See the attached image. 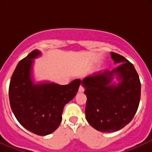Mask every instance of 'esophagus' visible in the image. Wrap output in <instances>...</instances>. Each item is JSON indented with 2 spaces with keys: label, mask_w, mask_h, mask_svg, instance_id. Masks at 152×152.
<instances>
[{
  "label": "esophagus",
  "mask_w": 152,
  "mask_h": 152,
  "mask_svg": "<svg viewBox=\"0 0 152 152\" xmlns=\"http://www.w3.org/2000/svg\"><path fill=\"white\" fill-rule=\"evenodd\" d=\"M84 91H85V89H84V87L82 85H80V87L79 88V93H83Z\"/></svg>",
  "instance_id": "obj_1"
}]
</instances>
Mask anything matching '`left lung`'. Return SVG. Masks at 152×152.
<instances>
[{"label": "left lung", "instance_id": "left-lung-1", "mask_svg": "<svg viewBox=\"0 0 152 152\" xmlns=\"http://www.w3.org/2000/svg\"><path fill=\"white\" fill-rule=\"evenodd\" d=\"M118 66L98 71L81 82L87 96L86 120L95 129L114 132L134 118L140 99V79L134 65L125 57L111 52Z\"/></svg>", "mask_w": 152, "mask_h": 152}]
</instances>
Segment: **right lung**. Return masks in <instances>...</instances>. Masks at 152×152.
<instances>
[{
    "instance_id": "add662e5",
    "label": "right lung",
    "mask_w": 152,
    "mask_h": 152,
    "mask_svg": "<svg viewBox=\"0 0 152 152\" xmlns=\"http://www.w3.org/2000/svg\"><path fill=\"white\" fill-rule=\"evenodd\" d=\"M41 54L36 49L20 61L11 78L9 96L18 122L28 131L45 136L58 128L64 107L75 97L81 80L75 79L66 85L35 82L34 59Z\"/></svg>"
}]
</instances>
